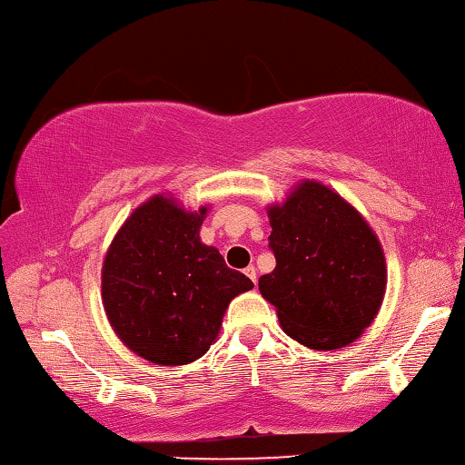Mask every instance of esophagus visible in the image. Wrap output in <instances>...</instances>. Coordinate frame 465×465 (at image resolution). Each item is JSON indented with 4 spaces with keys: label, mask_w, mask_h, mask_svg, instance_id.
<instances>
[{
    "label": "esophagus",
    "mask_w": 465,
    "mask_h": 465,
    "mask_svg": "<svg viewBox=\"0 0 465 465\" xmlns=\"http://www.w3.org/2000/svg\"><path fill=\"white\" fill-rule=\"evenodd\" d=\"M244 272H246V277L252 279V283L256 285V269L252 267V264H250V267H246V269H244Z\"/></svg>",
    "instance_id": "obj_1"
}]
</instances>
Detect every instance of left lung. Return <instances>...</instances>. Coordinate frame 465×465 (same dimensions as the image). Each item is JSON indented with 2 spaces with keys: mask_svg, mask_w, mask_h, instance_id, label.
Wrapping results in <instances>:
<instances>
[{
  "mask_svg": "<svg viewBox=\"0 0 465 465\" xmlns=\"http://www.w3.org/2000/svg\"><path fill=\"white\" fill-rule=\"evenodd\" d=\"M269 248L277 267L259 279L287 335L337 350L362 335L382 304L387 264L364 217L333 190L304 180L271 204Z\"/></svg>",
  "mask_w": 465,
  "mask_h": 465,
  "instance_id": "1",
  "label": "left lung"
}]
</instances>
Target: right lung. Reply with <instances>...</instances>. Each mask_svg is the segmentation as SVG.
Instances as JSON below:
<instances>
[{"label":"right lung","instance_id":"obj_1","mask_svg":"<svg viewBox=\"0 0 465 465\" xmlns=\"http://www.w3.org/2000/svg\"><path fill=\"white\" fill-rule=\"evenodd\" d=\"M206 206L190 213L163 194L140 204L109 246L103 308L124 345L153 364L204 356L230 302L254 283L201 242Z\"/></svg>","mask_w":465,"mask_h":465}]
</instances>
